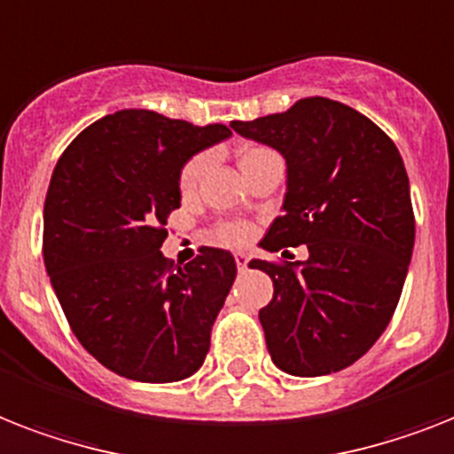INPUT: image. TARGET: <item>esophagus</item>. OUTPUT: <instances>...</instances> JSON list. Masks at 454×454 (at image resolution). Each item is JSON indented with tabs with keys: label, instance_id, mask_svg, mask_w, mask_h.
<instances>
[{
	"label": "esophagus",
	"instance_id": "esophagus-1",
	"mask_svg": "<svg viewBox=\"0 0 454 454\" xmlns=\"http://www.w3.org/2000/svg\"><path fill=\"white\" fill-rule=\"evenodd\" d=\"M235 263H238V270H247V263H249V254H245V252L235 254Z\"/></svg>",
	"mask_w": 454,
	"mask_h": 454
}]
</instances>
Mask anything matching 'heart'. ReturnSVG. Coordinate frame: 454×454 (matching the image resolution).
Wrapping results in <instances>:
<instances>
[{"instance_id":"heart-1","label":"heart","mask_w":454,"mask_h":454,"mask_svg":"<svg viewBox=\"0 0 454 454\" xmlns=\"http://www.w3.org/2000/svg\"><path fill=\"white\" fill-rule=\"evenodd\" d=\"M259 151H263V149L245 151V153H242V158H239V163H242V160H247V158H252L254 153H259ZM202 168H205V156L191 158L189 163L184 165L182 175H179V186H182V191L193 189L195 182H198V176H200ZM212 239H215V242H219V245H242V242H247V239H249V226H247V223H221L219 228H215V231H212Z\"/></svg>"}]
</instances>
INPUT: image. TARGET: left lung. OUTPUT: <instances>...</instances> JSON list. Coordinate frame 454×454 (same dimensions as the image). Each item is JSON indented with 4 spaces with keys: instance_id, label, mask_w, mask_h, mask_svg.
Wrapping results in <instances>:
<instances>
[{
    "instance_id": "obj_1",
    "label": "left lung",
    "mask_w": 454,
    "mask_h": 454,
    "mask_svg": "<svg viewBox=\"0 0 454 454\" xmlns=\"http://www.w3.org/2000/svg\"><path fill=\"white\" fill-rule=\"evenodd\" d=\"M231 128L286 163L282 216L261 247H308L296 263L249 261L275 289L259 312L272 364L298 378L352 366L392 319L415 245L399 149L373 121L329 98Z\"/></svg>"
}]
</instances>
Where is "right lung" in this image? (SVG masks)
Segmentation results:
<instances>
[{"label": "right lung", "instance_id": "add662e5", "mask_svg": "<svg viewBox=\"0 0 454 454\" xmlns=\"http://www.w3.org/2000/svg\"><path fill=\"white\" fill-rule=\"evenodd\" d=\"M233 135L149 109L95 121L53 169L43 205V263L74 335L114 373L176 382L202 366L238 275L233 254L202 247L175 268L160 252L182 205L179 175Z\"/></svg>", "mask_w": 454, "mask_h": 454}]
</instances>
